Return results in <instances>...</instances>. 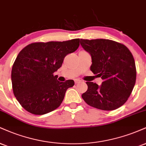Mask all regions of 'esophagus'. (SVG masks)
Wrapping results in <instances>:
<instances>
[{"label": "esophagus", "instance_id": "obj_1", "mask_svg": "<svg viewBox=\"0 0 146 146\" xmlns=\"http://www.w3.org/2000/svg\"><path fill=\"white\" fill-rule=\"evenodd\" d=\"M82 82V81H81L80 79H75V84H78V83H80V82Z\"/></svg>", "mask_w": 146, "mask_h": 146}]
</instances>
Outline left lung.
Returning a JSON list of instances; mask_svg holds the SVG:
<instances>
[{"mask_svg":"<svg viewBox=\"0 0 146 146\" xmlns=\"http://www.w3.org/2000/svg\"><path fill=\"white\" fill-rule=\"evenodd\" d=\"M82 47L90 54V71L103 80L101 86L87 82L82 94L84 101L93 108L111 111L123 105L136 82L134 58L125 45L112 40L81 39Z\"/></svg>","mask_w":146,"mask_h":146,"instance_id":"8db88e82","label":"left lung"}]
</instances>
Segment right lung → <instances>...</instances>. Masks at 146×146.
Instances as JSON below:
<instances>
[{"label":"right lung","instance_id":"obj_1","mask_svg":"<svg viewBox=\"0 0 146 146\" xmlns=\"http://www.w3.org/2000/svg\"><path fill=\"white\" fill-rule=\"evenodd\" d=\"M80 45V38L66 41L33 43L20 51L13 63L11 82L13 94L26 111L43 115L60 105L66 90L74 81L60 82L54 73L68 54Z\"/></svg>","mask_w":146,"mask_h":146}]
</instances>
